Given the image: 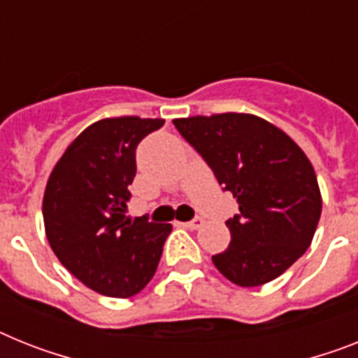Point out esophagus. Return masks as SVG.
<instances>
[{"label":"esophagus","instance_id":"esophagus-1","mask_svg":"<svg viewBox=\"0 0 358 358\" xmlns=\"http://www.w3.org/2000/svg\"><path fill=\"white\" fill-rule=\"evenodd\" d=\"M184 225H185V227H187V229H200V227H202V225H203V218L196 216V218H193V220L185 222Z\"/></svg>","mask_w":358,"mask_h":358}]
</instances>
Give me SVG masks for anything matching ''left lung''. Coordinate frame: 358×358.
Returning <instances> with one entry per match:
<instances>
[{"label": "left lung", "instance_id": "1", "mask_svg": "<svg viewBox=\"0 0 358 358\" xmlns=\"http://www.w3.org/2000/svg\"><path fill=\"white\" fill-rule=\"evenodd\" d=\"M202 156L240 215L225 222L229 248L213 264L236 286L275 280L313 240L322 198L304 151L284 131L255 114L225 113L173 120Z\"/></svg>", "mask_w": 358, "mask_h": 358}]
</instances>
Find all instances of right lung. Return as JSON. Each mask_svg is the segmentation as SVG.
Returning <instances> with one entry per match:
<instances>
[{
  "instance_id": "add662e5",
  "label": "right lung",
  "mask_w": 358,
  "mask_h": 358,
  "mask_svg": "<svg viewBox=\"0 0 358 358\" xmlns=\"http://www.w3.org/2000/svg\"><path fill=\"white\" fill-rule=\"evenodd\" d=\"M164 120L122 116L92 123L67 147L45 187V233L78 280L127 299L155 276L171 224L125 216L136 176V147Z\"/></svg>"
}]
</instances>
